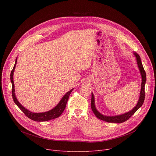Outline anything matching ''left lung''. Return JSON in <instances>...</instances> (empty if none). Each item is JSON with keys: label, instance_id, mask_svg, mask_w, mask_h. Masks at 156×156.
I'll list each match as a JSON object with an SVG mask.
<instances>
[{"label": "left lung", "instance_id": "8db88e82", "mask_svg": "<svg viewBox=\"0 0 156 156\" xmlns=\"http://www.w3.org/2000/svg\"><path fill=\"white\" fill-rule=\"evenodd\" d=\"M133 54H134L135 57L136 58V62L139 68V70L141 76V91H140V98L138 101V103L136 104V105L133 108L132 110L128 112H126L123 114L121 115H114V116H107V115H104L102 114H101L99 111L97 110L96 105H95V100H94V96L93 93H92V96H91V108L93 112H94V115L100 120H104L107 122H110V123H123L127 120H128L133 114H134L136 111L142 106L144 101V98H145V92H144V87H145V84L146 82V72L144 70L143 66L142 64V62L141 61V58L140 56L135 52H133Z\"/></svg>", "mask_w": 156, "mask_h": 156}]
</instances>
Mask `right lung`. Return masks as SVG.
Returning <instances> with one entry per match:
<instances>
[{
	"label": "right lung",
	"instance_id": "1",
	"mask_svg": "<svg viewBox=\"0 0 156 156\" xmlns=\"http://www.w3.org/2000/svg\"><path fill=\"white\" fill-rule=\"evenodd\" d=\"M17 62V57L15 60V63L14 65L13 69L11 72L10 73V80L11 83L12 84V98L13 99L14 102L15 104L20 108V109L23 112L25 115L28 117L29 119L36 121V122H45V121H48L50 120H52L54 119H56L61 115V114L63 113L64 111L66 103H67L68 99L69 98V96L71 94L72 91L73 90V89H72V90L69 91L66 93L61 99L58 104L54 107L52 109L47 111V112H41V113H34L32 112L31 111L28 110L26 108H25L23 105H22L17 100L16 96H15V85H14V82H13V73L15 71V69L16 67V65Z\"/></svg>",
	"mask_w": 156,
	"mask_h": 156
}]
</instances>
